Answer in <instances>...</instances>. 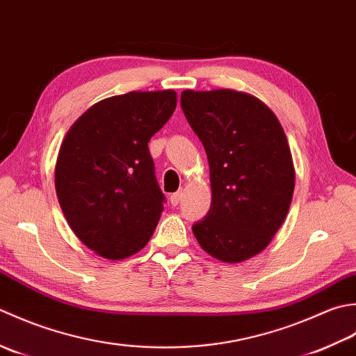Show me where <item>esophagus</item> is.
Returning <instances> with one entry per match:
<instances>
[{
    "mask_svg": "<svg viewBox=\"0 0 356 356\" xmlns=\"http://www.w3.org/2000/svg\"><path fill=\"white\" fill-rule=\"evenodd\" d=\"M183 197H184V192H183V191H178V192H175V193H172V195H170L172 206H178L179 202H181V200H183Z\"/></svg>",
    "mask_w": 356,
    "mask_h": 356,
    "instance_id": "esophagus-1",
    "label": "esophagus"
}]
</instances>
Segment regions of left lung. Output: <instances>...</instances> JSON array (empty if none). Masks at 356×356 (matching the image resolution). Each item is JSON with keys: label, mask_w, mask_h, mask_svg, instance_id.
Masks as SVG:
<instances>
[{"label": "left lung", "mask_w": 356, "mask_h": 356, "mask_svg": "<svg viewBox=\"0 0 356 356\" xmlns=\"http://www.w3.org/2000/svg\"><path fill=\"white\" fill-rule=\"evenodd\" d=\"M181 108L206 149L212 204L192 226L209 255L241 263L264 250L284 222L295 187L278 118L244 92L184 90Z\"/></svg>", "instance_id": "obj_1"}]
</instances>
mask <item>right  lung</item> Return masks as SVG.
<instances>
[{
	"instance_id": "add662e5",
	"label": "right lung",
	"mask_w": 356,
	"mask_h": 356,
	"mask_svg": "<svg viewBox=\"0 0 356 356\" xmlns=\"http://www.w3.org/2000/svg\"><path fill=\"white\" fill-rule=\"evenodd\" d=\"M177 107L173 90L129 92L86 111L61 144L56 197L70 229L107 259L140 252L165 201L149 141Z\"/></svg>"
}]
</instances>
